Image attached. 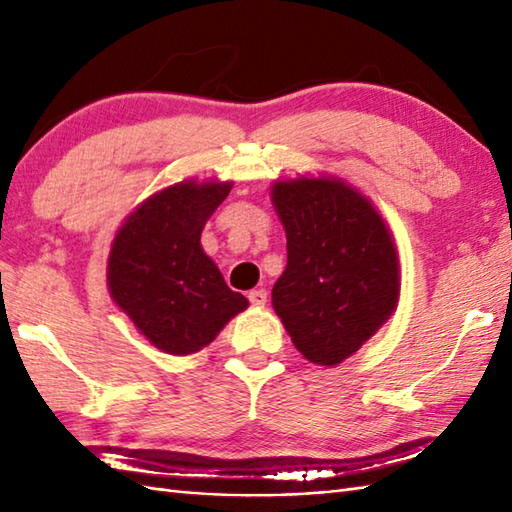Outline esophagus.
I'll return each instance as SVG.
<instances>
[{"label": "esophagus", "mask_w": 512, "mask_h": 512, "mask_svg": "<svg viewBox=\"0 0 512 512\" xmlns=\"http://www.w3.org/2000/svg\"><path fill=\"white\" fill-rule=\"evenodd\" d=\"M248 300H250V305H253V307H264L266 300H268V293L264 289H255V291L248 293Z\"/></svg>", "instance_id": "obj_1"}]
</instances>
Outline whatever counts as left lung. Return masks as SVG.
I'll list each match as a JSON object with an SVG mask.
<instances>
[{
  "label": "left lung",
  "mask_w": 512,
  "mask_h": 512,
  "mask_svg": "<svg viewBox=\"0 0 512 512\" xmlns=\"http://www.w3.org/2000/svg\"><path fill=\"white\" fill-rule=\"evenodd\" d=\"M271 201L287 232L275 314L302 357L339 366L400 302L393 232L366 194L329 173L275 180Z\"/></svg>",
  "instance_id": "left-lung-1"
}]
</instances>
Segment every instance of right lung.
Returning <instances> with one entry per match:
<instances>
[{
    "label": "right lung",
    "mask_w": 512,
    "mask_h": 512,
    "mask_svg": "<svg viewBox=\"0 0 512 512\" xmlns=\"http://www.w3.org/2000/svg\"><path fill=\"white\" fill-rule=\"evenodd\" d=\"M232 180H180L151 194L119 225L108 291L155 348L187 357L210 345L248 307L201 246V232Z\"/></svg>",
    "instance_id": "add662e5"
}]
</instances>
